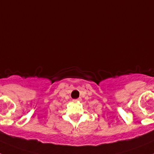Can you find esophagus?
I'll list each match as a JSON object with an SVG mask.
<instances>
[{
    "label": "esophagus",
    "mask_w": 154,
    "mask_h": 154,
    "mask_svg": "<svg viewBox=\"0 0 154 154\" xmlns=\"http://www.w3.org/2000/svg\"><path fill=\"white\" fill-rule=\"evenodd\" d=\"M81 100V99H73V101L74 102H79Z\"/></svg>",
    "instance_id": "obj_1"
}]
</instances>
